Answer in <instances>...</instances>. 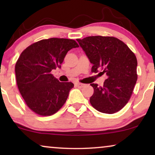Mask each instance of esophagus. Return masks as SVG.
Listing matches in <instances>:
<instances>
[{
  "instance_id": "1",
  "label": "esophagus",
  "mask_w": 155,
  "mask_h": 155,
  "mask_svg": "<svg viewBox=\"0 0 155 155\" xmlns=\"http://www.w3.org/2000/svg\"><path fill=\"white\" fill-rule=\"evenodd\" d=\"M75 85L76 87H78L79 88H81L82 87L84 86V84H82V83H80V82H75Z\"/></svg>"
}]
</instances>
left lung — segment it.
<instances>
[{
    "label": "left lung",
    "mask_w": 155,
    "mask_h": 155,
    "mask_svg": "<svg viewBox=\"0 0 155 155\" xmlns=\"http://www.w3.org/2000/svg\"><path fill=\"white\" fill-rule=\"evenodd\" d=\"M93 65L92 73H105L103 86L92 83L90 101L97 111L114 114L128 103L136 83L137 58L128 46L117 38L92 36L77 39Z\"/></svg>",
    "instance_id": "8db88e82"
}]
</instances>
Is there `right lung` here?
<instances>
[{
	"label": "right lung",
	"instance_id": "obj_1",
	"mask_svg": "<svg viewBox=\"0 0 155 155\" xmlns=\"http://www.w3.org/2000/svg\"><path fill=\"white\" fill-rule=\"evenodd\" d=\"M78 47L73 39L50 38L31 44L20 54L15 68L17 84L35 113L53 115L66 101L73 83L59 82L51 72L61 68L68 51Z\"/></svg>",
	"mask_w": 155,
	"mask_h": 155
}]
</instances>
